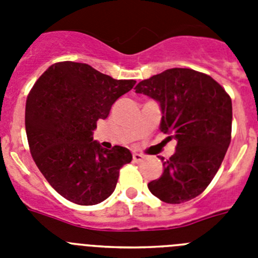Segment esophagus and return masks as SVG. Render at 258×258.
Returning <instances> with one entry per match:
<instances>
[{
  "instance_id": "esophagus-1",
  "label": "esophagus",
  "mask_w": 258,
  "mask_h": 258,
  "mask_svg": "<svg viewBox=\"0 0 258 258\" xmlns=\"http://www.w3.org/2000/svg\"><path fill=\"white\" fill-rule=\"evenodd\" d=\"M143 159H145V156H143L142 154H138V152H134L133 154V160L136 161V163H141Z\"/></svg>"
}]
</instances>
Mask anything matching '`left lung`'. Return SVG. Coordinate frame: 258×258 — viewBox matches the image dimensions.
<instances>
[{
	"mask_svg": "<svg viewBox=\"0 0 258 258\" xmlns=\"http://www.w3.org/2000/svg\"><path fill=\"white\" fill-rule=\"evenodd\" d=\"M136 93L160 104V131L177 141L163 161L160 178L149 183L164 203L181 204L197 198L220 169L231 141L232 104L211 76L190 68H170L136 86Z\"/></svg>",
	"mask_w": 258,
	"mask_h": 258,
	"instance_id": "obj_1",
	"label": "left lung"
}]
</instances>
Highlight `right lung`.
Masks as SVG:
<instances>
[{"instance_id":"right-lung-1","label":"right lung","mask_w":258,"mask_h":258,"mask_svg":"<svg viewBox=\"0 0 258 258\" xmlns=\"http://www.w3.org/2000/svg\"><path fill=\"white\" fill-rule=\"evenodd\" d=\"M134 80H115L85 63L50 66L29 92L26 132L32 157L51 187L79 206H94L115 191L120 168L132 161L121 146L104 150L93 141Z\"/></svg>"}]
</instances>
